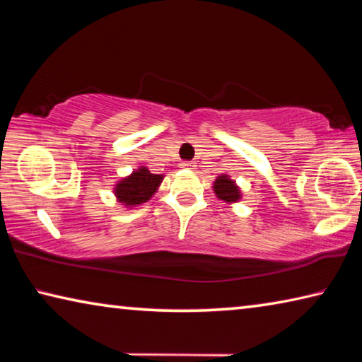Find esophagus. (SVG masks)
<instances>
[{
    "instance_id": "1",
    "label": "esophagus",
    "mask_w": 362,
    "mask_h": 362,
    "mask_svg": "<svg viewBox=\"0 0 362 362\" xmlns=\"http://www.w3.org/2000/svg\"><path fill=\"white\" fill-rule=\"evenodd\" d=\"M180 166H182V169H189V170H192V169H194V163L193 161H183Z\"/></svg>"
}]
</instances>
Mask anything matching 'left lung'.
<instances>
[{
    "instance_id": "left-lung-1",
    "label": "left lung",
    "mask_w": 362,
    "mask_h": 362,
    "mask_svg": "<svg viewBox=\"0 0 362 362\" xmlns=\"http://www.w3.org/2000/svg\"><path fill=\"white\" fill-rule=\"evenodd\" d=\"M214 193L217 194L218 199L225 201V203H238L241 199V189L236 185L235 180L230 179V175L222 174L218 175L216 182H214Z\"/></svg>"
}]
</instances>
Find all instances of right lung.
Instances as JSON below:
<instances>
[{"instance_id": "1", "label": "right lung", "mask_w": 362, "mask_h": 362, "mask_svg": "<svg viewBox=\"0 0 362 362\" xmlns=\"http://www.w3.org/2000/svg\"><path fill=\"white\" fill-rule=\"evenodd\" d=\"M163 175L151 174L146 168H139L126 179H121L115 185V196L119 203L126 207L139 206L146 203L153 194L156 193L158 187L161 185Z\"/></svg>"}]
</instances>
